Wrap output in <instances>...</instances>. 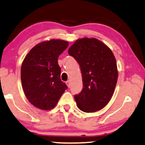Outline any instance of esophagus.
Returning a JSON list of instances; mask_svg holds the SVG:
<instances>
[{
  "instance_id": "1",
  "label": "esophagus",
  "mask_w": 145,
  "mask_h": 145,
  "mask_svg": "<svg viewBox=\"0 0 145 145\" xmlns=\"http://www.w3.org/2000/svg\"><path fill=\"white\" fill-rule=\"evenodd\" d=\"M66 84H67L68 87H70V86H71V81L70 80H67V82H66Z\"/></svg>"
}]
</instances>
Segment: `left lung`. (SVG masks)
<instances>
[{"label": "left lung", "mask_w": 145, "mask_h": 145, "mask_svg": "<svg viewBox=\"0 0 145 145\" xmlns=\"http://www.w3.org/2000/svg\"><path fill=\"white\" fill-rule=\"evenodd\" d=\"M68 53L80 67L83 89L74 98L80 110L93 112L110 100L117 82L116 59L111 50L97 39L76 41Z\"/></svg>", "instance_id": "left-lung-1"}]
</instances>
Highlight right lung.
I'll use <instances>...</instances> for the list:
<instances>
[{"instance_id": "1", "label": "right lung", "mask_w": 145, "mask_h": 145, "mask_svg": "<svg viewBox=\"0 0 145 145\" xmlns=\"http://www.w3.org/2000/svg\"><path fill=\"white\" fill-rule=\"evenodd\" d=\"M67 46V41L61 39L44 41L33 48L23 61V90L28 100L38 108H53L67 89L60 77L58 64V58Z\"/></svg>"}]
</instances>
